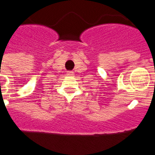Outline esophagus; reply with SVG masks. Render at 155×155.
<instances>
[{
  "mask_svg": "<svg viewBox=\"0 0 155 155\" xmlns=\"http://www.w3.org/2000/svg\"><path fill=\"white\" fill-rule=\"evenodd\" d=\"M67 75H69V76H72V75H74V72L73 71H68Z\"/></svg>",
  "mask_w": 155,
  "mask_h": 155,
  "instance_id": "obj_1",
  "label": "esophagus"
}]
</instances>
